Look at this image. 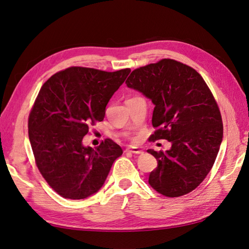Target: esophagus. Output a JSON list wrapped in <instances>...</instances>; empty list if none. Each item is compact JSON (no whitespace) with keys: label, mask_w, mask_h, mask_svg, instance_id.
I'll list each match as a JSON object with an SVG mask.
<instances>
[{"label":"esophagus","mask_w":249,"mask_h":249,"mask_svg":"<svg viewBox=\"0 0 249 249\" xmlns=\"http://www.w3.org/2000/svg\"><path fill=\"white\" fill-rule=\"evenodd\" d=\"M125 152H130V154L140 155V154H143V150L138 148V147H133V148H127V149L125 150Z\"/></svg>","instance_id":"esophagus-1"}]
</instances>
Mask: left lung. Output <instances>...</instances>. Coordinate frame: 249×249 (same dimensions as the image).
Wrapping results in <instances>:
<instances>
[{
	"label": "left lung",
	"mask_w": 249,
	"mask_h": 249,
	"mask_svg": "<svg viewBox=\"0 0 249 249\" xmlns=\"http://www.w3.org/2000/svg\"><path fill=\"white\" fill-rule=\"evenodd\" d=\"M127 87L141 92L155 105L151 140L165 139L168 150L147 152L158 167L148 182L169 197L191 193L212 169L223 139L222 118L212 91L194 68L170 59L135 69Z\"/></svg>",
	"instance_id": "obj_1"
}]
</instances>
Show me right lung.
Returning <instances> with one entry per match:
<instances>
[{
	"instance_id": "add662e5",
	"label": "right lung",
	"mask_w": 249,
	"mask_h": 249,
	"mask_svg": "<svg viewBox=\"0 0 249 249\" xmlns=\"http://www.w3.org/2000/svg\"><path fill=\"white\" fill-rule=\"evenodd\" d=\"M129 72L69 67L42 86L29 114V141L40 173L61 196L82 200L98 193L122 156L110 139L93 149L83 138L89 124L104 119L108 102Z\"/></svg>"
}]
</instances>
